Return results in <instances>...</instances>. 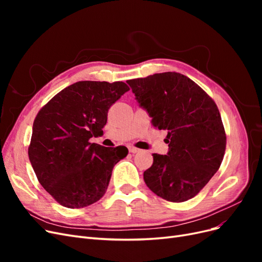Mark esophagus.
<instances>
[{
    "instance_id": "1",
    "label": "esophagus",
    "mask_w": 262,
    "mask_h": 262,
    "mask_svg": "<svg viewBox=\"0 0 262 262\" xmlns=\"http://www.w3.org/2000/svg\"><path fill=\"white\" fill-rule=\"evenodd\" d=\"M129 150H130V153H138V152H140V148H137L134 146H129Z\"/></svg>"
}]
</instances>
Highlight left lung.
<instances>
[{
  "label": "left lung",
  "instance_id": "left-lung-1",
  "mask_svg": "<svg viewBox=\"0 0 262 262\" xmlns=\"http://www.w3.org/2000/svg\"><path fill=\"white\" fill-rule=\"evenodd\" d=\"M126 82L152 124L167 131L169 150L153 154V165L143 173L146 186L170 202L191 199L224 157L226 134L216 104L199 85L176 72Z\"/></svg>",
  "mask_w": 262,
  "mask_h": 262
}]
</instances>
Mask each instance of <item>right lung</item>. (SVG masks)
Returning a JSON list of instances; mask_svg holds the SVG:
<instances>
[{"mask_svg": "<svg viewBox=\"0 0 262 262\" xmlns=\"http://www.w3.org/2000/svg\"><path fill=\"white\" fill-rule=\"evenodd\" d=\"M123 82H76L39 110L28 156L40 185L61 205L80 209L97 202L108 188L125 146L91 143L107 123L108 110L128 92Z\"/></svg>", "mask_w": 262, "mask_h": 262, "instance_id": "obj_1", "label": "right lung"}]
</instances>
